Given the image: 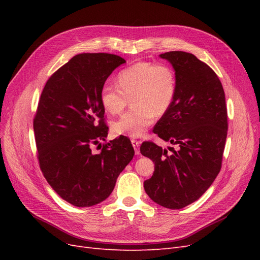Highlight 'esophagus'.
Segmentation results:
<instances>
[{
  "label": "esophagus",
  "instance_id": "1",
  "mask_svg": "<svg viewBox=\"0 0 260 260\" xmlns=\"http://www.w3.org/2000/svg\"><path fill=\"white\" fill-rule=\"evenodd\" d=\"M131 143L133 145V148H135V152L137 155L140 154V144L141 142L140 141H137V140H131Z\"/></svg>",
  "mask_w": 260,
  "mask_h": 260
}]
</instances>
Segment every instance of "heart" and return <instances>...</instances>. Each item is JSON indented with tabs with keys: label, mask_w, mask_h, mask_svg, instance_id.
Returning a JSON list of instances; mask_svg holds the SVG:
<instances>
[{
	"label": "heart",
	"mask_w": 260,
	"mask_h": 260,
	"mask_svg": "<svg viewBox=\"0 0 260 260\" xmlns=\"http://www.w3.org/2000/svg\"><path fill=\"white\" fill-rule=\"evenodd\" d=\"M176 93L175 74L166 65L139 61L122 69L117 85L106 82L100 100L111 115L121 113L132 100V109L113 122L117 136L140 138L152 127L157 116L166 113Z\"/></svg>",
	"instance_id": "1"
}]
</instances>
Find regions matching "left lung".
Listing matches in <instances>:
<instances>
[{"instance_id": "left-lung-1", "label": "left lung", "mask_w": 260, "mask_h": 260, "mask_svg": "<svg viewBox=\"0 0 260 260\" xmlns=\"http://www.w3.org/2000/svg\"><path fill=\"white\" fill-rule=\"evenodd\" d=\"M174 67L176 93L168 111L154 127L166 148L143 142L141 154L155 164L144 181L149 199L169 209H181L198 201L221 169L228 115L218 76L195 55L182 51L160 54Z\"/></svg>"}]
</instances>
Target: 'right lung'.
Returning <instances> with one entry per match:
<instances>
[{
  "label": "right lung",
  "mask_w": 260,
  "mask_h": 260,
  "mask_svg": "<svg viewBox=\"0 0 260 260\" xmlns=\"http://www.w3.org/2000/svg\"><path fill=\"white\" fill-rule=\"evenodd\" d=\"M124 62L114 54H78L51 76L41 93L34 119L39 164L53 190L74 206L105 201L135 155L123 136L92 152L108 132L101 89Z\"/></svg>",
  "instance_id": "add662e5"
}]
</instances>
